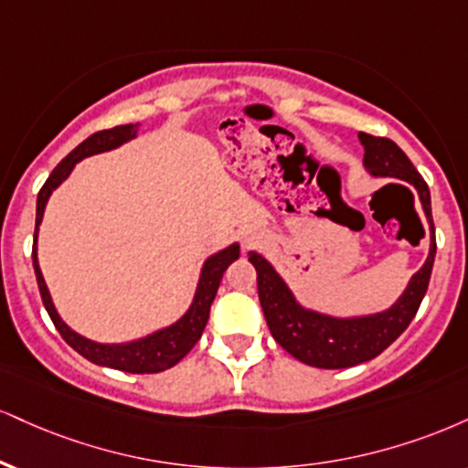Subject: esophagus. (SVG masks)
<instances>
[{
  "instance_id": "esophagus-1",
  "label": "esophagus",
  "mask_w": 468,
  "mask_h": 468,
  "mask_svg": "<svg viewBox=\"0 0 468 468\" xmlns=\"http://www.w3.org/2000/svg\"><path fill=\"white\" fill-rule=\"evenodd\" d=\"M255 239H257V238H246V239H244V246H250V244H255Z\"/></svg>"
}]
</instances>
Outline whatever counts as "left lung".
<instances>
[{
  "label": "left lung",
  "instance_id": "left-lung-1",
  "mask_svg": "<svg viewBox=\"0 0 468 468\" xmlns=\"http://www.w3.org/2000/svg\"><path fill=\"white\" fill-rule=\"evenodd\" d=\"M359 142L364 144V165L375 176H395L408 180L419 191L423 202L425 216L431 227V250L425 266L410 281L405 294L399 298L395 307L384 314L368 318L337 320L320 314L307 312L296 305L288 285L281 281L272 266L261 255L249 257L257 270V290L263 316L274 340L279 342L290 356L298 362L316 366V368H351L362 362H368L386 351L399 335L408 329L412 318L419 312L427 285H430L433 257H436V235H433L431 198L425 178L414 170L412 161L405 152L388 137L359 133Z\"/></svg>",
  "mask_w": 468,
  "mask_h": 468
}]
</instances>
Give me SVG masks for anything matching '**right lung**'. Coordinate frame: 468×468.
Returning <instances> with one entry per match:
<instances>
[{
  "label": "right lung",
  "instance_id": "obj_1",
  "mask_svg": "<svg viewBox=\"0 0 468 468\" xmlns=\"http://www.w3.org/2000/svg\"><path fill=\"white\" fill-rule=\"evenodd\" d=\"M134 134H137V123H126V126H115V128H106V131L93 133L91 137L84 139L76 150H71L69 154H67L65 159L54 167V172L49 174L48 180H45V185L41 187V191H38V198H37V229H35V249H32V263H35V274H37L38 292H41V298H43V305L48 309L49 318H52V323L56 329H58V334L63 335V340L73 348V351H78L82 357H87L89 362L93 364L109 366V368L123 370V373L148 375V373H161V370L172 368V366L178 364L180 359L187 356L191 348H194L196 342L200 340L202 331H205L207 326V320H209V309H211L213 298L218 294L219 281H222V274L227 272L230 263L239 257V246L238 244L229 246L227 250L218 252V255H213L209 261L205 263L194 303H191L189 312L185 314L176 324L167 326V329H163L154 335L144 337V340L131 342V345H122V346L95 345V342L87 340V337L73 334L69 326L58 318V314H56L52 298H49L48 285H45L43 274L41 270H38V261H37V230H38V224H41L45 202H48L52 189L58 187V185L69 176L73 165H76L80 159H84V156H91V154H98V152L117 148L120 144L133 139Z\"/></svg>",
  "mask_w": 468,
  "mask_h": 468
}]
</instances>
